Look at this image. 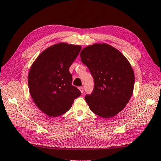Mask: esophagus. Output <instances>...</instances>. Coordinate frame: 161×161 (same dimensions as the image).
Listing matches in <instances>:
<instances>
[{
  "label": "esophagus",
  "instance_id": "esophagus-1",
  "mask_svg": "<svg viewBox=\"0 0 161 161\" xmlns=\"http://www.w3.org/2000/svg\"><path fill=\"white\" fill-rule=\"evenodd\" d=\"M79 90L80 91V92H81L82 93H83V92H84V88H83V86H79Z\"/></svg>",
  "mask_w": 161,
  "mask_h": 161
}]
</instances>
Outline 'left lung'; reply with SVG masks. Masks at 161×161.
<instances>
[{
    "label": "left lung",
    "instance_id": "1",
    "mask_svg": "<svg viewBox=\"0 0 161 161\" xmlns=\"http://www.w3.org/2000/svg\"><path fill=\"white\" fill-rule=\"evenodd\" d=\"M80 56L94 80L92 93L85 97L89 108L103 118L114 116L127 105L133 93L135 76L129 61L105 43L85 47Z\"/></svg>",
    "mask_w": 161,
    "mask_h": 161
}]
</instances>
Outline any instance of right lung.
Wrapping results in <instances>:
<instances>
[{"label": "right lung", "mask_w": 161, "mask_h": 161, "mask_svg": "<svg viewBox=\"0 0 161 161\" xmlns=\"http://www.w3.org/2000/svg\"><path fill=\"white\" fill-rule=\"evenodd\" d=\"M81 47L59 43L38 55L28 74L30 93L36 106L49 116L62 115L70 109L81 92L72 85L69 71Z\"/></svg>", "instance_id": "1"}]
</instances>
